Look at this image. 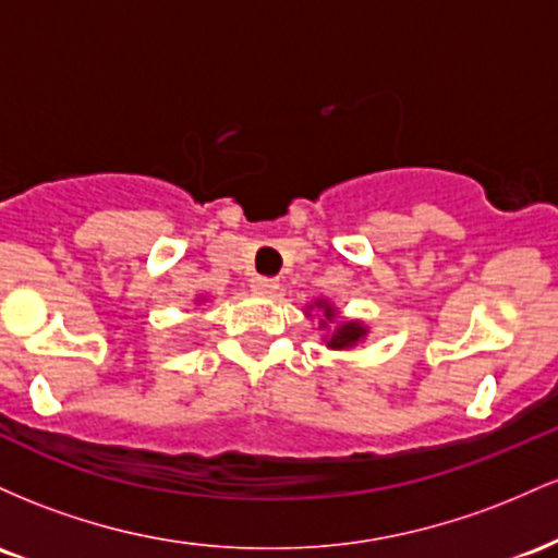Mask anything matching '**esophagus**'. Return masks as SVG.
Instances as JSON below:
<instances>
[{
    "mask_svg": "<svg viewBox=\"0 0 558 558\" xmlns=\"http://www.w3.org/2000/svg\"><path fill=\"white\" fill-rule=\"evenodd\" d=\"M250 287H253L255 295L271 298L274 292L279 290V281H277V279H266V277H255L253 281H250Z\"/></svg>",
    "mask_w": 558,
    "mask_h": 558,
    "instance_id": "esophagus-1",
    "label": "esophagus"
}]
</instances>
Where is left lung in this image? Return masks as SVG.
Instances as JSON below:
<instances>
[{
    "label": "left lung",
    "mask_w": 558,
    "mask_h": 558,
    "mask_svg": "<svg viewBox=\"0 0 558 558\" xmlns=\"http://www.w3.org/2000/svg\"><path fill=\"white\" fill-rule=\"evenodd\" d=\"M311 311H322L318 316V329H324V345L329 350H353L368 337V327L359 318H342L337 305L327 298H316L311 305H305V316L311 318Z\"/></svg>",
    "instance_id": "1"
}]
</instances>
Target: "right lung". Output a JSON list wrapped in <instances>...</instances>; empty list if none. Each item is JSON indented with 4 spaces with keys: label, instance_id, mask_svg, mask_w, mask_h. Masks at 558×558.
<instances>
[{
    "label": "right lung",
    "instance_id": "obj_1",
    "mask_svg": "<svg viewBox=\"0 0 558 558\" xmlns=\"http://www.w3.org/2000/svg\"><path fill=\"white\" fill-rule=\"evenodd\" d=\"M195 303H197V305H199V303H205V295H197V298H195Z\"/></svg>",
    "mask_w": 558,
    "mask_h": 558
}]
</instances>
